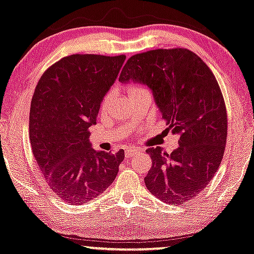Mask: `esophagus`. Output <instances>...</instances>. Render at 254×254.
I'll return each instance as SVG.
<instances>
[{"instance_id":"esophagus-1","label":"esophagus","mask_w":254,"mask_h":254,"mask_svg":"<svg viewBox=\"0 0 254 254\" xmlns=\"http://www.w3.org/2000/svg\"><path fill=\"white\" fill-rule=\"evenodd\" d=\"M138 151H139L138 149H127V152H125V156H127V158H130V157H132V156L136 155Z\"/></svg>"}]
</instances>
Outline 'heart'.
I'll return each mask as SVG.
<instances>
[{
    "instance_id": "obj_1",
    "label": "heart",
    "mask_w": 254,
    "mask_h": 254,
    "mask_svg": "<svg viewBox=\"0 0 254 254\" xmlns=\"http://www.w3.org/2000/svg\"><path fill=\"white\" fill-rule=\"evenodd\" d=\"M137 89H140V88H137V86H130V88H129V92H131V91H133V90H137ZM108 98H109V96H108V97H107V98H105V102H107V101H108ZM105 102H104V103H105Z\"/></svg>"
}]
</instances>
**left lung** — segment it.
Returning a JSON list of instances; mask_svg holds the SVG:
<instances>
[{
  "label": "left lung",
  "mask_w": 254,
  "mask_h": 254,
  "mask_svg": "<svg viewBox=\"0 0 254 254\" xmlns=\"http://www.w3.org/2000/svg\"><path fill=\"white\" fill-rule=\"evenodd\" d=\"M121 83H139L152 92L166 121L165 131L178 134L171 153L150 147L152 168L145 185L166 204L182 205L206 188L225 150L227 115L216 77L188 49H157L127 60Z\"/></svg>",
  "instance_id": "8db88e82"
}]
</instances>
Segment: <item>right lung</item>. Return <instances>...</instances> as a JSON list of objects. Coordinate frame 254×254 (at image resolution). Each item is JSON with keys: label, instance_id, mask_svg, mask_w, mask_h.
<instances>
[{"label": "right lung", "instance_id": "1", "mask_svg": "<svg viewBox=\"0 0 254 254\" xmlns=\"http://www.w3.org/2000/svg\"><path fill=\"white\" fill-rule=\"evenodd\" d=\"M124 55H71L51 65L35 89L29 138L49 188L71 205L84 204L115 181L124 150L96 151L90 127L114 85Z\"/></svg>", "mask_w": 254, "mask_h": 254}]
</instances>
